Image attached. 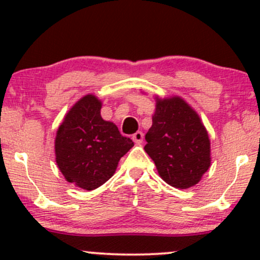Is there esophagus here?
<instances>
[{
	"label": "esophagus",
	"mask_w": 260,
	"mask_h": 260,
	"mask_svg": "<svg viewBox=\"0 0 260 260\" xmlns=\"http://www.w3.org/2000/svg\"><path fill=\"white\" fill-rule=\"evenodd\" d=\"M132 139H133V142L136 143V144H142L143 139H144V134H143V132L134 133L132 136Z\"/></svg>",
	"instance_id": "34e87169"
}]
</instances>
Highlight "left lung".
I'll return each instance as SVG.
<instances>
[{
  "instance_id": "obj_1",
  "label": "left lung",
  "mask_w": 260,
  "mask_h": 260,
  "mask_svg": "<svg viewBox=\"0 0 260 260\" xmlns=\"http://www.w3.org/2000/svg\"><path fill=\"white\" fill-rule=\"evenodd\" d=\"M144 150L166 183L189 188L210 166V140L197 112L181 98L157 100Z\"/></svg>"
}]
</instances>
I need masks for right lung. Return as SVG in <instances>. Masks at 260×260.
Returning a JSON list of instances; mask_svg holds the SVG:
<instances>
[{"instance_id": "right-lung-1", "label": "right lung", "mask_w": 260, "mask_h": 260, "mask_svg": "<svg viewBox=\"0 0 260 260\" xmlns=\"http://www.w3.org/2000/svg\"><path fill=\"white\" fill-rule=\"evenodd\" d=\"M101 103L85 95L76 103L58 127L56 162L71 183L92 190L112 177L118 161L134 143L100 115Z\"/></svg>"}]
</instances>
